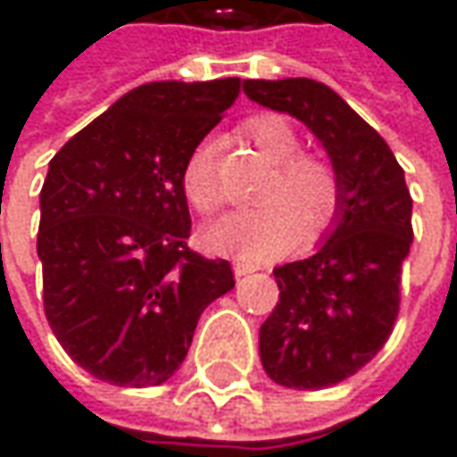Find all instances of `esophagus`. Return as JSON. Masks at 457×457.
<instances>
[{
    "label": "esophagus",
    "instance_id": "34e87169",
    "mask_svg": "<svg viewBox=\"0 0 457 457\" xmlns=\"http://www.w3.org/2000/svg\"><path fill=\"white\" fill-rule=\"evenodd\" d=\"M259 270V264L254 262H246V259H234V274L237 277H244V274H252Z\"/></svg>",
    "mask_w": 457,
    "mask_h": 457
}]
</instances>
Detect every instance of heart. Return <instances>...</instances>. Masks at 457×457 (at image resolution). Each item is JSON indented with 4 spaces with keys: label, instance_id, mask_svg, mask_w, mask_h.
<instances>
[{
    "label": "heart",
    "instance_id": "heart-1",
    "mask_svg": "<svg viewBox=\"0 0 457 457\" xmlns=\"http://www.w3.org/2000/svg\"><path fill=\"white\" fill-rule=\"evenodd\" d=\"M244 137L272 162V172L259 187V208L238 211L205 234L213 252L238 259L267 262L285 254L300 238L315 241L333 226L341 208V175L336 165L315 152L300 150V134L279 114H256L244 121ZM187 201L201 213H216L226 203L213 142H198L180 172Z\"/></svg>",
    "mask_w": 457,
    "mask_h": 457
}]
</instances>
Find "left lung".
Segmentation results:
<instances>
[{
    "label": "left lung",
    "mask_w": 457,
    "mask_h": 457,
    "mask_svg": "<svg viewBox=\"0 0 457 457\" xmlns=\"http://www.w3.org/2000/svg\"><path fill=\"white\" fill-rule=\"evenodd\" d=\"M244 94L305 121L341 175L333 234L310 259L274 270L279 303L259 330L272 381L325 389L363 369L395 330L412 195L381 134L325 83L244 80Z\"/></svg>",
    "instance_id": "8db88e82"
}]
</instances>
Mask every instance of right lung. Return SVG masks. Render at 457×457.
<instances>
[{
	"instance_id": "1",
	"label": "right lung",
	"mask_w": 457,
	"mask_h": 457,
	"mask_svg": "<svg viewBox=\"0 0 457 457\" xmlns=\"http://www.w3.org/2000/svg\"><path fill=\"white\" fill-rule=\"evenodd\" d=\"M238 91V79L145 83L50 160L37 231L45 318L101 381H167L203 310L234 287L226 259L187 246L180 172Z\"/></svg>"
}]
</instances>
